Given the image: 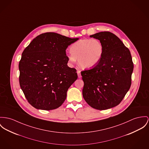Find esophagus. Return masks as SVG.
Instances as JSON below:
<instances>
[{
    "label": "esophagus",
    "mask_w": 149,
    "mask_h": 149,
    "mask_svg": "<svg viewBox=\"0 0 149 149\" xmlns=\"http://www.w3.org/2000/svg\"><path fill=\"white\" fill-rule=\"evenodd\" d=\"M77 74H78V78H81V74H80V71H77Z\"/></svg>",
    "instance_id": "1"
}]
</instances>
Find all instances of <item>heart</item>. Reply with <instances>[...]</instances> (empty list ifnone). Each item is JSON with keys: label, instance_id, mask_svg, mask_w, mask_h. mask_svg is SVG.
Returning <instances> with one entry per match:
<instances>
[{"label": "heart", "instance_id": "b5f03b06", "mask_svg": "<svg viewBox=\"0 0 149 149\" xmlns=\"http://www.w3.org/2000/svg\"><path fill=\"white\" fill-rule=\"evenodd\" d=\"M104 53L102 43L97 39H82L70 46V53L67 57L71 63L78 59L83 69H90L96 66L101 60Z\"/></svg>", "mask_w": 149, "mask_h": 149}]
</instances>
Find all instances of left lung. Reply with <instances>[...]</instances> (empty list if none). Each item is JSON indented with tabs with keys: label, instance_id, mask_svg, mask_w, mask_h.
Segmentation results:
<instances>
[{
	"label": "left lung",
	"instance_id": "left-lung-1",
	"mask_svg": "<svg viewBox=\"0 0 149 149\" xmlns=\"http://www.w3.org/2000/svg\"><path fill=\"white\" fill-rule=\"evenodd\" d=\"M90 37L102 43L104 53L94 68L81 72L83 96L92 108L108 109L121 103L130 87L132 58L129 49L113 33L102 32Z\"/></svg>",
	"mask_w": 149,
	"mask_h": 149
}]
</instances>
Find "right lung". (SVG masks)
<instances>
[{
    "mask_svg": "<svg viewBox=\"0 0 149 149\" xmlns=\"http://www.w3.org/2000/svg\"><path fill=\"white\" fill-rule=\"evenodd\" d=\"M78 40L47 32L37 36L23 51L20 86L35 108L55 109L65 102L69 87L78 78L76 69L67 65L66 50Z\"/></svg>",
    "mask_w": 149,
    "mask_h": 149,
    "instance_id": "1",
    "label": "right lung"
}]
</instances>
